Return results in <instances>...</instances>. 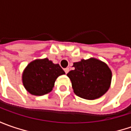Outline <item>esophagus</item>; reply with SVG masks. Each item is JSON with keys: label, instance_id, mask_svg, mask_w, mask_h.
<instances>
[{"label": "esophagus", "instance_id": "34e87169", "mask_svg": "<svg viewBox=\"0 0 131 131\" xmlns=\"http://www.w3.org/2000/svg\"><path fill=\"white\" fill-rule=\"evenodd\" d=\"M64 71H65V73H68V71H69V68H66L64 69Z\"/></svg>", "mask_w": 131, "mask_h": 131}]
</instances>
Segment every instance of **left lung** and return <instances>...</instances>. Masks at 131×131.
I'll return each mask as SVG.
<instances>
[{"label": "left lung", "instance_id": "8db88e82", "mask_svg": "<svg viewBox=\"0 0 131 131\" xmlns=\"http://www.w3.org/2000/svg\"><path fill=\"white\" fill-rule=\"evenodd\" d=\"M73 67L74 69L70 71L67 76L77 95L94 100L106 93L112 80V71L106 63L90 58L73 63Z\"/></svg>", "mask_w": 131, "mask_h": 131}]
</instances>
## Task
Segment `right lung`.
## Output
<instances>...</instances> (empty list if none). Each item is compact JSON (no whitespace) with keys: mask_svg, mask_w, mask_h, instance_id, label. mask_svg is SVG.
<instances>
[{"mask_svg":"<svg viewBox=\"0 0 131 131\" xmlns=\"http://www.w3.org/2000/svg\"><path fill=\"white\" fill-rule=\"evenodd\" d=\"M64 73L59 64H54L47 58L36 60L29 63L25 69L23 84L30 94L43 95L52 91L55 80Z\"/></svg>","mask_w":131,"mask_h":131,"instance_id":"right-lung-1","label":"right lung"}]
</instances>
